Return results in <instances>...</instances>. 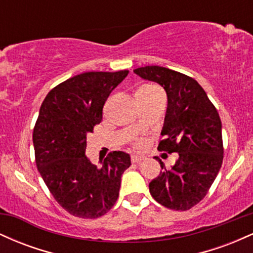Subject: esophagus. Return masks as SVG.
Returning a JSON list of instances; mask_svg holds the SVG:
<instances>
[{"label":"esophagus","instance_id":"34e87169","mask_svg":"<svg viewBox=\"0 0 253 253\" xmlns=\"http://www.w3.org/2000/svg\"><path fill=\"white\" fill-rule=\"evenodd\" d=\"M144 159H145V157L139 156V155H133L132 157H130V162H132V163H134V164L140 163V162L144 161Z\"/></svg>","mask_w":253,"mask_h":253}]
</instances>
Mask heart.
Masks as SVG:
<instances>
[{"label": "heart", "mask_w": 253, "mask_h": 253, "mask_svg": "<svg viewBox=\"0 0 253 253\" xmlns=\"http://www.w3.org/2000/svg\"><path fill=\"white\" fill-rule=\"evenodd\" d=\"M156 90L157 89L153 88V86L147 85V86H143L141 89H139V91L136 92V94H141V92H153L156 91ZM132 146L136 150L144 149V147L146 146V139L143 138V136H134V138L132 139Z\"/></svg>", "instance_id": "obj_1"}]
</instances>
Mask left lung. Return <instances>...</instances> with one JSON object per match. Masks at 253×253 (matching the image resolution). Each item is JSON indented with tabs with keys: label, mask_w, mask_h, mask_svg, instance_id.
Here are the masks:
<instances>
[{
	"label": "left lung",
	"mask_w": 253,
	"mask_h": 253,
	"mask_svg": "<svg viewBox=\"0 0 253 253\" xmlns=\"http://www.w3.org/2000/svg\"><path fill=\"white\" fill-rule=\"evenodd\" d=\"M134 72L145 80L161 84L168 95L158 150L178 153L171 170L151 181L150 193L157 202L175 211L196 206L213 184L221 168L223 144L219 113L203 88L194 78L163 66H144ZM158 159V158H156Z\"/></svg>",
	"instance_id": "obj_1"
}]
</instances>
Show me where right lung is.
<instances>
[{"instance_id": "obj_1", "label": "right lung", "mask_w": 253, "mask_h": 253, "mask_svg": "<svg viewBox=\"0 0 253 253\" xmlns=\"http://www.w3.org/2000/svg\"><path fill=\"white\" fill-rule=\"evenodd\" d=\"M128 72L77 75L54 86L40 107L33 129L37 168L54 200L74 216H102L119 197L129 156L114 151L96 167L84 152L86 134L102 121L107 98Z\"/></svg>"}]
</instances>
